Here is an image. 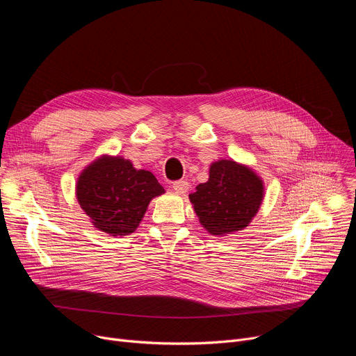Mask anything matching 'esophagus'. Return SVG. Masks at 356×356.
Segmentation results:
<instances>
[{"mask_svg":"<svg viewBox=\"0 0 356 356\" xmlns=\"http://www.w3.org/2000/svg\"><path fill=\"white\" fill-rule=\"evenodd\" d=\"M173 191L179 195H183L189 191V183L186 180H177L173 183Z\"/></svg>","mask_w":356,"mask_h":356,"instance_id":"obj_1","label":"esophagus"}]
</instances>
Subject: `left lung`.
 I'll return each mask as SVG.
<instances>
[{
	"label": "left lung",
	"instance_id": "obj_1",
	"mask_svg": "<svg viewBox=\"0 0 356 356\" xmlns=\"http://www.w3.org/2000/svg\"><path fill=\"white\" fill-rule=\"evenodd\" d=\"M264 197V186L251 168L232 160L215 161L209 180L189 195L199 220L212 235L244 229L252 220Z\"/></svg>",
	"mask_w": 356,
	"mask_h": 356
}]
</instances>
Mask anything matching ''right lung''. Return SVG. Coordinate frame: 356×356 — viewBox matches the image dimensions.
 <instances>
[{
    "mask_svg": "<svg viewBox=\"0 0 356 356\" xmlns=\"http://www.w3.org/2000/svg\"><path fill=\"white\" fill-rule=\"evenodd\" d=\"M164 193L148 170H137L122 157L102 156L81 173L76 196L93 227L112 236L133 234L149 200Z\"/></svg>",
    "mask_w": 356,
    "mask_h": 356,
    "instance_id": "add662e5",
    "label": "right lung"
}]
</instances>
